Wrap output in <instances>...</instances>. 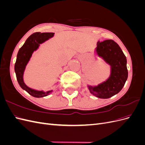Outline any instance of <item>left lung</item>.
I'll list each match as a JSON object with an SVG mask.
<instances>
[{
  "label": "left lung",
  "instance_id": "1",
  "mask_svg": "<svg viewBox=\"0 0 145 145\" xmlns=\"http://www.w3.org/2000/svg\"><path fill=\"white\" fill-rule=\"evenodd\" d=\"M95 53L110 65L111 74L106 81L97 86L88 85L90 93L100 99H108L121 90L128 78L126 56L116 42L112 40L98 42Z\"/></svg>",
  "mask_w": 145,
  "mask_h": 145
}]
</instances>
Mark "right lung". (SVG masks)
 <instances>
[{"instance_id": "add662e5", "label": "right lung", "mask_w": 145, "mask_h": 145, "mask_svg": "<svg viewBox=\"0 0 145 145\" xmlns=\"http://www.w3.org/2000/svg\"><path fill=\"white\" fill-rule=\"evenodd\" d=\"M54 33H35L27 39L25 43L22 46L17 55L16 62L14 65V71L20 86L26 91L31 95L34 97L40 98L45 97L51 94L53 90L44 92L43 91H37L30 88L26 85L24 81V74L26 66L31 57L34 51H36L40 44L54 36Z\"/></svg>"}]
</instances>
